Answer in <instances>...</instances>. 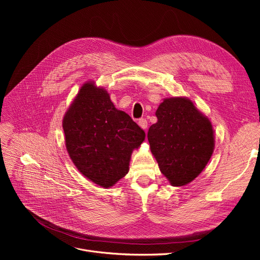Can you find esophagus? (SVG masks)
Returning <instances> with one entry per match:
<instances>
[{
	"label": "esophagus",
	"mask_w": 260,
	"mask_h": 260,
	"mask_svg": "<svg viewBox=\"0 0 260 260\" xmlns=\"http://www.w3.org/2000/svg\"><path fill=\"white\" fill-rule=\"evenodd\" d=\"M138 124H139V126H140L141 128L146 129V127H147V120L144 119V118H141V119L138 120Z\"/></svg>",
	"instance_id": "34e87169"
}]
</instances>
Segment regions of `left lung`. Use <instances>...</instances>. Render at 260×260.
Segmentation results:
<instances>
[{"instance_id":"8db88e82","label":"left lung","mask_w":260,"mask_h":260,"mask_svg":"<svg viewBox=\"0 0 260 260\" xmlns=\"http://www.w3.org/2000/svg\"><path fill=\"white\" fill-rule=\"evenodd\" d=\"M157 123L147 139L161 173L172 185L182 186L206 168L214 151L211 121L186 98H170L156 112Z\"/></svg>"}]
</instances>
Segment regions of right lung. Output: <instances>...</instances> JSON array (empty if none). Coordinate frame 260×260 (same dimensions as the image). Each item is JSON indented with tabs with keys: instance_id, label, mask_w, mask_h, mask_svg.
<instances>
[{
	"instance_id": "1",
	"label": "right lung",
	"mask_w": 260,
	"mask_h": 260,
	"mask_svg": "<svg viewBox=\"0 0 260 260\" xmlns=\"http://www.w3.org/2000/svg\"><path fill=\"white\" fill-rule=\"evenodd\" d=\"M63 129L77 169L102 187L113 186L127 174L133 149L145 138L137 123L93 83L81 87L64 116Z\"/></svg>"
}]
</instances>
